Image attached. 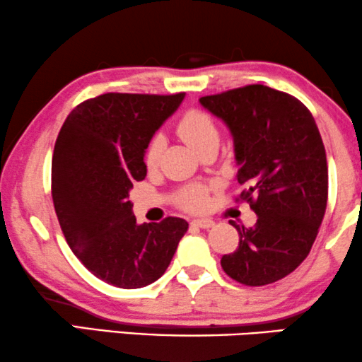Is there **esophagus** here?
I'll use <instances>...</instances> for the list:
<instances>
[{
  "label": "esophagus",
  "mask_w": 362,
  "mask_h": 362,
  "mask_svg": "<svg viewBox=\"0 0 362 362\" xmlns=\"http://www.w3.org/2000/svg\"><path fill=\"white\" fill-rule=\"evenodd\" d=\"M192 225L198 226V228H203V230H208V228H211L213 225H215V221H211V220H193Z\"/></svg>",
  "instance_id": "1"
}]
</instances>
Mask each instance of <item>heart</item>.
I'll return each instance as SVG.
<instances>
[{
    "label": "heart",
    "instance_id": "obj_1",
    "mask_svg": "<svg viewBox=\"0 0 362 362\" xmlns=\"http://www.w3.org/2000/svg\"><path fill=\"white\" fill-rule=\"evenodd\" d=\"M177 132L185 139L198 154L208 147L220 144V128L216 121L205 111L192 110L182 116L177 124ZM165 149V137L156 134L151 137L144 152V164L147 169L159 165L162 152ZM179 203L187 210H202L206 203V190L202 187H188L179 193Z\"/></svg>",
    "mask_w": 362,
    "mask_h": 362
}]
</instances>
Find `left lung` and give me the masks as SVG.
I'll use <instances>...</instances> for the list:
<instances>
[{
    "label": "left lung",
    "instance_id": "left-lung-1",
    "mask_svg": "<svg viewBox=\"0 0 362 362\" xmlns=\"http://www.w3.org/2000/svg\"><path fill=\"white\" fill-rule=\"evenodd\" d=\"M234 141L238 182L257 221L236 228L239 246L221 267L239 284L259 287L293 272L308 256L328 200L327 152L312 113L295 96L264 85L202 96Z\"/></svg>",
    "mask_w": 362,
    "mask_h": 362
}]
</instances>
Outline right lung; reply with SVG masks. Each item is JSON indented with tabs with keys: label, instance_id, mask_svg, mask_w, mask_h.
Instances as JSON below:
<instances>
[{
	"label": "right lung",
	"instance_id": "obj_1",
	"mask_svg": "<svg viewBox=\"0 0 362 362\" xmlns=\"http://www.w3.org/2000/svg\"><path fill=\"white\" fill-rule=\"evenodd\" d=\"M185 93H105L70 111L55 141L52 200L67 244L88 271L119 288L156 282L188 230L183 218L137 225L129 190L144 152Z\"/></svg>",
	"mask_w": 362,
	"mask_h": 362
}]
</instances>
